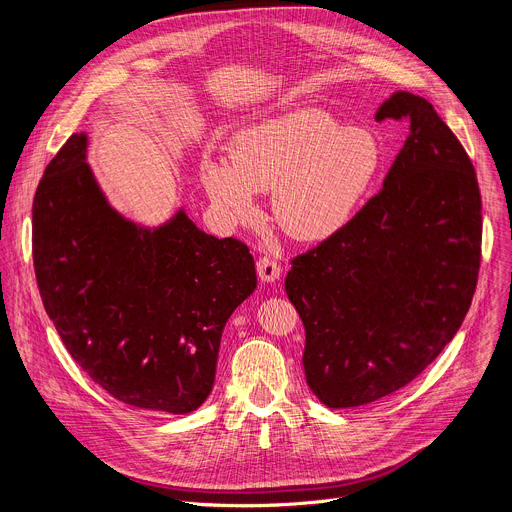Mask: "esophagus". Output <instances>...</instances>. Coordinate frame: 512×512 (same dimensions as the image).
Here are the masks:
<instances>
[{"mask_svg":"<svg viewBox=\"0 0 512 512\" xmlns=\"http://www.w3.org/2000/svg\"><path fill=\"white\" fill-rule=\"evenodd\" d=\"M257 273H259L261 281L273 283V281L279 279V275H281V265H279L275 259H271V257H259V261H257Z\"/></svg>","mask_w":512,"mask_h":512,"instance_id":"obj_1","label":"esophagus"}]
</instances>
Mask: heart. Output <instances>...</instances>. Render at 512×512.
<instances>
[{"mask_svg": "<svg viewBox=\"0 0 512 512\" xmlns=\"http://www.w3.org/2000/svg\"><path fill=\"white\" fill-rule=\"evenodd\" d=\"M231 162L204 156L202 184L227 221L255 216V192L273 188V216L294 239L338 233L367 198L383 168L377 137L322 109L304 107L237 131Z\"/></svg>", "mask_w": 512, "mask_h": 512, "instance_id": "heart-1", "label": "heart"}]
</instances>
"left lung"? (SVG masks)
<instances>
[{"instance_id":"left-lung-1","label":"left lung","mask_w":512,"mask_h":512,"mask_svg":"<svg viewBox=\"0 0 512 512\" xmlns=\"http://www.w3.org/2000/svg\"><path fill=\"white\" fill-rule=\"evenodd\" d=\"M375 119L409 123L383 188L285 277L306 381L330 409L409 385L456 336L478 283L482 198L462 143L413 93H393Z\"/></svg>"}]
</instances>
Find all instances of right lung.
Listing matches in <instances>:
<instances>
[{
  "label": "right lung",
  "mask_w": 512,
  "mask_h": 512,
  "mask_svg": "<svg viewBox=\"0 0 512 512\" xmlns=\"http://www.w3.org/2000/svg\"><path fill=\"white\" fill-rule=\"evenodd\" d=\"M75 133L32 204L34 271L62 344L111 397L174 415L212 391L231 314L257 287L249 247L200 231L184 210L158 229L113 210Z\"/></svg>",
  "instance_id": "add662e5"
}]
</instances>
